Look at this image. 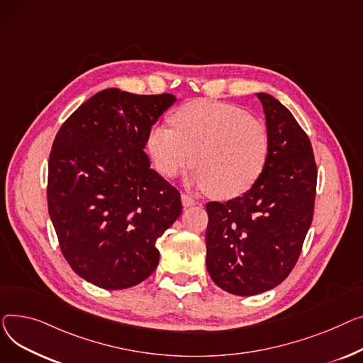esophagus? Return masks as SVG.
Returning a JSON list of instances; mask_svg holds the SVG:
<instances>
[{
	"instance_id": "obj_1",
	"label": "esophagus",
	"mask_w": 363,
	"mask_h": 363,
	"mask_svg": "<svg viewBox=\"0 0 363 363\" xmlns=\"http://www.w3.org/2000/svg\"><path fill=\"white\" fill-rule=\"evenodd\" d=\"M182 203H183V206H194V205H196L198 203V201L196 199H194L191 196H189V195H186V194H183L182 195Z\"/></svg>"
}]
</instances>
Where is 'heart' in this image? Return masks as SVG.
I'll return each instance as SVG.
<instances>
[{"label":"heart","instance_id":"obj_1","mask_svg":"<svg viewBox=\"0 0 363 363\" xmlns=\"http://www.w3.org/2000/svg\"><path fill=\"white\" fill-rule=\"evenodd\" d=\"M172 125L155 124L146 138L161 176L176 177L194 160L196 168L189 183L230 199L247 191L262 174L269 152L267 125L239 106L191 101L172 116Z\"/></svg>","mask_w":363,"mask_h":363}]
</instances>
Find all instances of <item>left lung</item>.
<instances>
[{
	"label": "left lung",
	"instance_id": "left-lung-1",
	"mask_svg": "<svg viewBox=\"0 0 363 363\" xmlns=\"http://www.w3.org/2000/svg\"><path fill=\"white\" fill-rule=\"evenodd\" d=\"M269 136L265 168L242 196L208 202L206 269L238 296L283 283L299 258L313 217L316 164L299 123L274 96L259 92Z\"/></svg>",
	"mask_w": 363,
	"mask_h": 363
}]
</instances>
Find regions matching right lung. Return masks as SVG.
<instances>
[{"mask_svg":"<svg viewBox=\"0 0 363 363\" xmlns=\"http://www.w3.org/2000/svg\"><path fill=\"white\" fill-rule=\"evenodd\" d=\"M177 98L98 92L66 120L48 161V211L64 258L101 289L133 287L158 262L157 239L182 214L180 194L145 152Z\"/></svg>","mask_w":363,"mask_h":363,"instance_id":"add662e5","label":"right lung"}]
</instances>
